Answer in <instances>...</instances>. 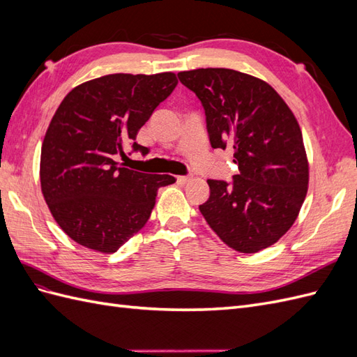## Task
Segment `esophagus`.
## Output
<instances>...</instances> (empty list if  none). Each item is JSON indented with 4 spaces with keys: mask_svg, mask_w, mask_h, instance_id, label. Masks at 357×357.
<instances>
[{
    "mask_svg": "<svg viewBox=\"0 0 357 357\" xmlns=\"http://www.w3.org/2000/svg\"><path fill=\"white\" fill-rule=\"evenodd\" d=\"M192 177L190 176H177V183L178 185H186L188 181H190Z\"/></svg>",
    "mask_w": 357,
    "mask_h": 357,
    "instance_id": "esophagus-1",
    "label": "esophagus"
}]
</instances>
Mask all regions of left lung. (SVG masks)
<instances>
[{
	"label": "left lung",
	"instance_id": "left-lung-1",
	"mask_svg": "<svg viewBox=\"0 0 357 357\" xmlns=\"http://www.w3.org/2000/svg\"><path fill=\"white\" fill-rule=\"evenodd\" d=\"M199 98L213 149L234 147L238 174L207 180L199 211L231 248L256 253L277 243L296 220L308 190V160L295 114L274 88L229 68L177 74Z\"/></svg>",
	"mask_w": 357,
	"mask_h": 357
}]
</instances>
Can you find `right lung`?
Listing matches in <instances>:
<instances>
[{
  "mask_svg": "<svg viewBox=\"0 0 357 357\" xmlns=\"http://www.w3.org/2000/svg\"><path fill=\"white\" fill-rule=\"evenodd\" d=\"M174 73L109 74L62 100L43 139L40 181L53 219L71 240L114 253L143 228L168 174H146L116 162L125 146L147 155L137 134L174 91Z\"/></svg>",
  "mask_w": 357,
  "mask_h": 357,
  "instance_id": "1",
  "label": "right lung"
}]
</instances>
